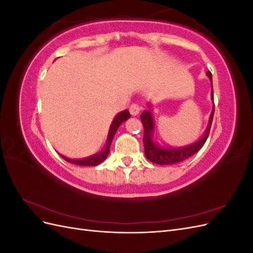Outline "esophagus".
<instances>
[{"label":"esophagus","instance_id":"34e87169","mask_svg":"<svg viewBox=\"0 0 253 253\" xmlns=\"http://www.w3.org/2000/svg\"><path fill=\"white\" fill-rule=\"evenodd\" d=\"M139 112H140V108L138 104L133 103L131 106H129V113H131L132 116H137V115L139 114Z\"/></svg>","mask_w":253,"mask_h":253}]
</instances>
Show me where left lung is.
<instances>
[{"label": "left lung", "mask_w": 253, "mask_h": 253, "mask_svg": "<svg viewBox=\"0 0 253 253\" xmlns=\"http://www.w3.org/2000/svg\"><path fill=\"white\" fill-rule=\"evenodd\" d=\"M207 76L211 81L212 84V74L210 72H207ZM211 99H212V111L209 117V122L208 126H207V128L205 129V132L203 136L200 139L196 140L193 143H190L188 145H185V147H180V148H175L171 147V145H160L154 140V131H155V122L154 118H153V114H152V106L151 102H149L148 108L149 110H145L141 114V121L143 125V145H144V155L147 157L150 162L157 164V165H162V166H168V165H174L180 162H183L187 158L191 157L194 155L196 152L200 151L203 145L205 144L207 138H208L209 133H210V128L212 125V119H213V115H214V99H213V86L211 87Z\"/></svg>", "instance_id": "left-lung-1"}]
</instances>
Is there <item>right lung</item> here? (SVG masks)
I'll use <instances>...</instances> for the list:
<instances>
[{
    "mask_svg": "<svg viewBox=\"0 0 253 253\" xmlns=\"http://www.w3.org/2000/svg\"><path fill=\"white\" fill-rule=\"evenodd\" d=\"M129 117H131V115H129V112L127 110L122 111V112L118 113L116 116H115L114 120L112 121V124H111L110 129H109L108 139H106V143L104 145V148L100 152L96 153V154L90 155L88 157L79 158V159H73V158H70V157H66L62 154H60V153H59V155L62 157L64 160H66V162L71 163V164L78 165V166H97L99 164H101L102 162H104L106 157H108V155H109L111 143L113 141L115 134H116V132H117L118 127L121 126L122 122H125Z\"/></svg>",
    "mask_w": 253,
    "mask_h": 253,
    "instance_id": "obj_1",
    "label": "right lung"
}]
</instances>
